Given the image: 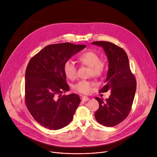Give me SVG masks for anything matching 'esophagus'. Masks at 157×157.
<instances>
[{"label":"esophagus","mask_w":157,"mask_h":157,"mask_svg":"<svg viewBox=\"0 0 157 157\" xmlns=\"http://www.w3.org/2000/svg\"><path fill=\"white\" fill-rule=\"evenodd\" d=\"M89 98H88V97H86V96H83L82 98V100L83 101H88L89 100Z\"/></svg>","instance_id":"obj_1"}]
</instances>
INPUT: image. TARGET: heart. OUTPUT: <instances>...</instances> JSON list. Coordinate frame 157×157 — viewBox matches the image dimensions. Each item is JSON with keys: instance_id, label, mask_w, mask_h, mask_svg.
<instances>
[{"instance_id": "b5f03b06", "label": "heart", "mask_w": 157, "mask_h": 157, "mask_svg": "<svg viewBox=\"0 0 157 157\" xmlns=\"http://www.w3.org/2000/svg\"><path fill=\"white\" fill-rule=\"evenodd\" d=\"M78 61L82 65L90 67V75L99 77L103 74L105 70V64L103 61L99 60V56L92 51L85 52L79 55ZM63 71L66 77L70 80H75L77 77V69L75 63L71 60L65 61L63 65ZM94 82L87 80H81L75 84L73 87L77 92L88 94L92 91V86Z\"/></svg>"}]
</instances>
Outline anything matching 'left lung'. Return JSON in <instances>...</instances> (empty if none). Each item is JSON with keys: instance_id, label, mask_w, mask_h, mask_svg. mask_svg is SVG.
I'll return each instance as SVG.
<instances>
[{"instance_id": "left-lung-1", "label": "left lung", "mask_w": 157, "mask_h": 157, "mask_svg": "<svg viewBox=\"0 0 157 157\" xmlns=\"http://www.w3.org/2000/svg\"><path fill=\"white\" fill-rule=\"evenodd\" d=\"M92 44L103 47L109 61L105 84L99 92L111 90L110 96L105 101L96 98L99 107L94 116L99 124L115 126L129 115L135 96L136 80L130 70L128 56L122 48L105 41Z\"/></svg>"}]
</instances>
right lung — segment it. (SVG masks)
I'll list each match as a JSON object with an SVG mask.
<instances>
[{"label": "right lung", "mask_w": 157, "mask_h": 157, "mask_svg": "<svg viewBox=\"0 0 157 157\" xmlns=\"http://www.w3.org/2000/svg\"><path fill=\"white\" fill-rule=\"evenodd\" d=\"M86 45L70 42L46 46L30 59L25 71V99L33 118L49 130H59L72 121L80 104L76 94L69 90L63 65Z\"/></svg>", "instance_id": "obj_1"}]
</instances>
